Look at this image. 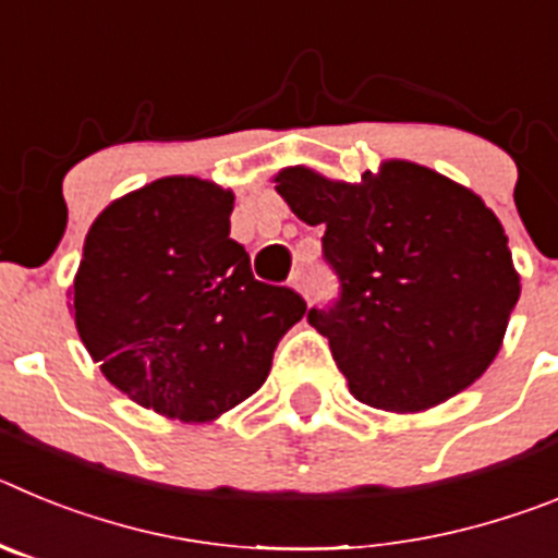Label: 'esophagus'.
I'll list each match as a JSON object with an SVG mask.
<instances>
[{
  "instance_id": "1",
  "label": "esophagus",
  "mask_w": 558,
  "mask_h": 558,
  "mask_svg": "<svg viewBox=\"0 0 558 558\" xmlns=\"http://www.w3.org/2000/svg\"><path fill=\"white\" fill-rule=\"evenodd\" d=\"M307 270H295L293 276H290V284H293V290H299V293H307Z\"/></svg>"
}]
</instances>
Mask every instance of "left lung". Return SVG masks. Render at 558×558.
Listing matches in <instances>:
<instances>
[{"mask_svg":"<svg viewBox=\"0 0 558 558\" xmlns=\"http://www.w3.org/2000/svg\"><path fill=\"white\" fill-rule=\"evenodd\" d=\"M340 279L332 307L307 322L363 405L422 413L470 388L497 357L520 274L495 211L416 161L388 159L357 184L304 165L274 175Z\"/></svg>","mask_w":558,"mask_h":558,"instance_id":"left-lung-1","label":"left lung"}]
</instances>
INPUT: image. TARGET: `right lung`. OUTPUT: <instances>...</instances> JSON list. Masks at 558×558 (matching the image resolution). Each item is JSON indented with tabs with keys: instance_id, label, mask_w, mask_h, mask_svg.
<instances>
[{
	"instance_id": "1",
	"label": "right lung",
	"mask_w": 558,
	"mask_h": 558,
	"mask_svg": "<svg viewBox=\"0 0 558 558\" xmlns=\"http://www.w3.org/2000/svg\"><path fill=\"white\" fill-rule=\"evenodd\" d=\"M234 192L167 175L111 201L69 288L83 347L136 405L204 425L259 391L307 304L256 282L229 236Z\"/></svg>"
}]
</instances>
